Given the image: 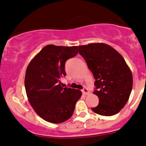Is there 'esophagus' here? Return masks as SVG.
I'll list each match as a JSON object with an SVG mask.
<instances>
[{"label":"esophagus","mask_w":146,"mask_h":146,"mask_svg":"<svg viewBox=\"0 0 146 146\" xmlns=\"http://www.w3.org/2000/svg\"><path fill=\"white\" fill-rule=\"evenodd\" d=\"M82 92L83 94H84V95H88V94H90V92L88 90V89L86 87L82 89Z\"/></svg>","instance_id":"1"}]
</instances>
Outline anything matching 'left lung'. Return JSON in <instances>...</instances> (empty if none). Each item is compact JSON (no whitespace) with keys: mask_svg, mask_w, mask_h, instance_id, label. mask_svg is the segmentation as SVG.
I'll use <instances>...</instances> for the list:
<instances>
[{"mask_svg":"<svg viewBox=\"0 0 146 146\" xmlns=\"http://www.w3.org/2000/svg\"><path fill=\"white\" fill-rule=\"evenodd\" d=\"M78 49L96 80L93 93L99 104L92 110L104 116L116 114L126 104L132 90V74L124 58L104 43L79 46Z\"/></svg>","mask_w":146,"mask_h":146,"instance_id":"1","label":"left lung"}]
</instances>
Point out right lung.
<instances>
[{
  "mask_svg": "<svg viewBox=\"0 0 146 146\" xmlns=\"http://www.w3.org/2000/svg\"><path fill=\"white\" fill-rule=\"evenodd\" d=\"M78 46H46L28 66L25 85L32 107L44 120L62 123L72 115L82 92L60 85L65 63L78 53Z\"/></svg>",
  "mask_w": 146,
  "mask_h": 146,
  "instance_id": "obj_1",
  "label": "right lung"
}]
</instances>
